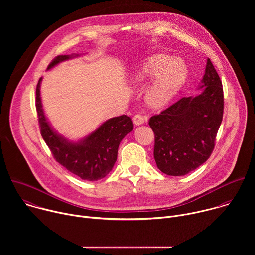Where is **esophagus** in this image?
Here are the masks:
<instances>
[{
	"label": "esophagus",
	"instance_id": "obj_1",
	"mask_svg": "<svg viewBox=\"0 0 255 255\" xmlns=\"http://www.w3.org/2000/svg\"><path fill=\"white\" fill-rule=\"evenodd\" d=\"M133 122L136 126H139V125H142L144 122H145V117L140 115V114H137L133 117Z\"/></svg>",
	"mask_w": 255,
	"mask_h": 255
}]
</instances>
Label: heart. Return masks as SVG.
I'll use <instances>...</instances> for the list:
<instances>
[{"instance_id":"obj_1","label":"heart","mask_w":255,"mask_h":255,"mask_svg":"<svg viewBox=\"0 0 255 255\" xmlns=\"http://www.w3.org/2000/svg\"><path fill=\"white\" fill-rule=\"evenodd\" d=\"M154 80L146 91V101L153 108H161L169 103L184 86L188 69L185 62L165 54H155L144 59L132 76L134 84H144Z\"/></svg>"}]
</instances>
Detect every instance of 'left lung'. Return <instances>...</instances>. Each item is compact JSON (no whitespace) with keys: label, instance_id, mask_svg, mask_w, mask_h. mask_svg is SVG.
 I'll list each match as a JSON object with an SVG mask.
<instances>
[{"label":"left lung","instance_id":"8db88e82","mask_svg":"<svg viewBox=\"0 0 255 255\" xmlns=\"http://www.w3.org/2000/svg\"><path fill=\"white\" fill-rule=\"evenodd\" d=\"M201 94L184 97L149 119L154 132V159L167 175H185L208 160L222 122V82L207 59Z\"/></svg>","mask_w":255,"mask_h":255}]
</instances>
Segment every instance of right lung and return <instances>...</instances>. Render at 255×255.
<instances>
[{
	"instance_id": "1",
	"label": "right lung",
	"mask_w": 255,
	"mask_h": 255,
	"mask_svg": "<svg viewBox=\"0 0 255 255\" xmlns=\"http://www.w3.org/2000/svg\"><path fill=\"white\" fill-rule=\"evenodd\" d=\"M78 56L80 54L58 55L50 62L47 70ZM41 81L42 78L36 87V110L41 135L55 160L82 179L94 181L105 177L117 160L120 142L133 130L131 118L126 115L111 118L78 142L70 141L51 127L44 114L40 97Z\"/></svg>"
}]
</instances>
